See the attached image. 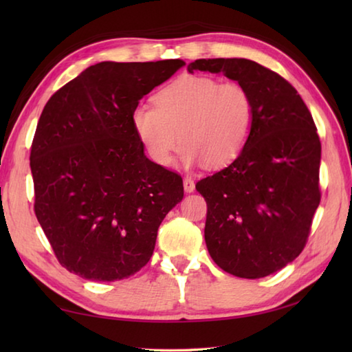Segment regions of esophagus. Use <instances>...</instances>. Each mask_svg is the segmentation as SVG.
Segmentation results:
<instances>
[{
    "mask_svg": "<svg viewBox=\"0 0 352 352\" xmlns=\"http://www.w3.org/2000/svg\"><path fill=\"white\" fill-rule=\"evenodd\" d=\"M183 186H184V190L188 192V193H190V192L195 190V183H193V180H192V178H189V177H186V178H184Z\"/></svg>",
    "mask_w": 352,
    "mask_h": 352,
    "instance_id": "34e87169",
    "label": "esophagus"
}]
</instances>
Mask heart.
I'll use <instances>...</instances> for the list:
<instances>
[{"label":"heart","instance_id":"heart-1","mask_svg":"<svg viewBox=\"0 0 352 352\" xmlns=\"http://www.w3.org/2000/svg\"><path fill=\"white\" fill-rule=\"evenodd\" d=\"M155 106L138 104L131 124L146 154L169 166L178 145L186 166L222 168L242 153L254 125V101L237 81L183 76L155 95Z\"/></svg>","mask_w":352,"mask_h":352}]
</instances>
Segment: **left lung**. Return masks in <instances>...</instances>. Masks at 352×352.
<instances>
[{
    "label": "left lung",
    "instance_id": "left-lung-1",
    "mask_svg": "<svg viewBox=\"0 0 352 352\" xmlns=\"http://www.w3.org/2000/svg\"><path fill=\"white\" fill-rule=\"evenodd\" d=\"M188 71L223 74L254 101L251 136L236 160L197 183L207 203L204 237L223 271L261 278L304 250L320 203V142L300 94L248 58H199Z\"/></svg>",
    "mask_w": 352,
    "mask_h": 352
}]
</instances>
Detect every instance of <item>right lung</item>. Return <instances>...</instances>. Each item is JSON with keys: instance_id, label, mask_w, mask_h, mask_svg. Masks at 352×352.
Here are the masks:
<instances>
[{"instance_id": "right-lung-1", "label": "right lung", "mask_w": 352, "mask_h": 352, "mask_svg": "<svg viewBox=\"0 0 352 352\" xmlns=\"http://www.w3.org/2000/svg\"><path fill=\"white\" fill-rule=\"evenodd\" d=\"M186 63L89 66L43 107L30 154L34 212L57 260L92 281L136 274L183 180L151 162L131 124L144 95Z\"/></svg>"}]
</instances>
